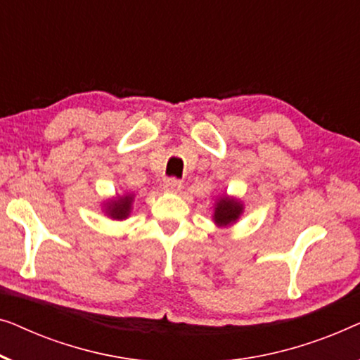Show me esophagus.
<instances>
[{
  "label": "esophagus",
  "mask_w": 360,
  "mask_h": 360,
  "mask_svg": "<svg viewBox=\"0 0 360 360\" xmlns=\"http://www.w3.org/2000/svg\"><path fill=\"white\" fill-rule=\"evenodd\" d=\"M165 189L168 192H179L182 189V182L176 178L165 181Z\"/></svg>",
  "instance_id": "obj_1"
}]
</instances>
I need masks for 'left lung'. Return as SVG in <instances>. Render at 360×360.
<instances>
[{
	"label": "left lung",
	"mask_w": 360,
	"mask_h": 360,
	"mask_svg": "<svg viewBox=\"0 0 360 360\" xmlns=\"http://www.w3.org/2000/svg\"><path fill=\"white\" fill-rule=\"evenodd\" d=\"M243 212H245V204L241 199H236V197L229 194H219L214 202L212 220L219 229H226L241 219Z\"/></svg>",
	"instance_id": "1"
}]
</instances>
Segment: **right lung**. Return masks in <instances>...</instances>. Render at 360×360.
<instances>
[{
	"instance_id": "right-lung-1",
	"label": "right lung",
	"mask_w": 360,
	"mask_h": 360,
	"mask_svg": "<svg viewBox=\"0 0 360 360\" xmlns=\"http://www.w3.org/2000/svg\"><path fill=\"white\" fill-rule=\"evenodd\" d=\"M135 194L134 192H124L122 195L117 194L110 199L103 200V212L109 219L112 220H127L131 214V207H134Z\"/></svg>"
}]
</instances>
